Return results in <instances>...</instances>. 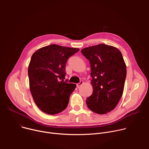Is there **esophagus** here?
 Segmentation results:
<instances>
[{
    "mask_svg": "<svg viewBox=\"0 0 149 149\" xmlns=\"http://www.w3.org/2000/svg\"><path fill=\"white\" fill-rule=\"evenodd\" d=\"M84 83V82H83V81H81L79 83H78V84H77V87H78V88H79L81 86V85L82 84Z\"/></svg>",
    "mask_w": 149,
    "mask_h": 149,
    "instance_id": "34e87169",
    "label": "esophagus"
}]
</instances>
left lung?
Segmentation results:
<instances>
[{
  "label": "left lung",
  "instance_id": "8db88e82",
  "mask_svg": "<svg viewBox=\"0 0 149 149\" xmlns=\"http://www.w3.org/2000/svg\"><path fill=\"white\" fill-rule=\"evenodd\" d=\"M81 51L91 68L93 92L87 98L88 107L99 114L109 113L117 105L124 90L127 71L123 55L117 48L103 44Z\"/></svg>",
  "mask_w": 149,
  "mask_h": 149
}]
</instances>
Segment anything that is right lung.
<instances>
[{
  "label": "right lung",
  "mask_w": 149,
  "mask_h": 149,
  "mask_svg": "<svg viewBox=\"0 0 149 149\" xmlns=\"http://www.w3.org/2000/svg\"><path fill=\"white\" fill-rule=\"evenodd\" d=\"M78 48L50 45L33 53L28 67L29 87L40 110L56 114L64 110L76 87L65 79L66 63Z\"/></svg>",
  "instance_id": "obj_1"
}]
</instances>
